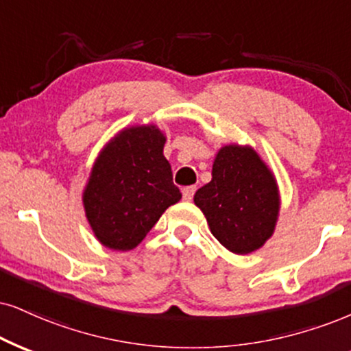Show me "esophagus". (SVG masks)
<instances>
[{
	"label": "esophagus",
	"mask_w": 351,
	"mask_h": 351,
	"mask_svg": "<svg viewBox=\"0 0 351 351\" xmlns=\"http://www.w3.org/2000/svg\"><path fill=\"white\" fill-rule=\"evenodd\" d=\"M197 187H193V185H190V187H184L182 189V195H184V200L185 202H190L193 198V193H195Z\"/></svg>",
	"instance_id": "34e87169"
}]
</instances>
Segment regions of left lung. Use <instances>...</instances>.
Instances as JSON below:
<instances>
[{
	"label": "left lung",
	"mask_w": 351,
	"mask_h": 351,
	"mask_svg": "<svg viewBox=\"0 0 351 351\" xmlns=\"http://www.w3.org/2000/svg\"><path fill=\"white\" fill-rule=\"evenodd\" d=\"M193 202L210 231L229 252H255L274 236L280 215L275 174L249 145H224L215 156L211 180Z\"/></svg>",
	"instance_id": "8db88e82"
}]
</instances>
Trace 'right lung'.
Returning a JSON list of instances; mask_svg holds the SVG:
<instances>
[{
	"label": "right lung",
	"instance_id": "add662e5",
	"mask_svg": "<svg viewBox=\"0 0 351 351\" xmlns=\"http://www.w3.org/2000/svg\"><path fill=\"white\" fill-rule=\"evenodd\" d=\"M164 143L166 135L156 125H132L99 151L83 206L94 236L107 249H135L164 211L182 198L172 184Z\"/></svg>",
	"mask_w": 351,
	"mask_h": 351
}]
</instances>
